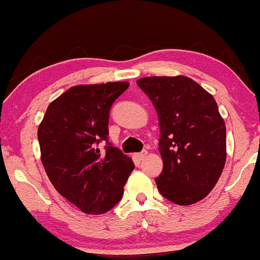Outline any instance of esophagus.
<instances>
[{"label":"esophagus","instance_id":"esophagus-1","mask_svg":"<svg viewBox=\"0 0 260 260\" xmlns=\"http://www.w3.org/2000/svg\"><path fill=\"white\" fill-rule=\"evenodd\" d=\"M147 155H148V151H147V150H143V151H141V152H139V154H135V155H134V158L137 159V160H142L143 158L146 157Z\"/></svg>","mask_w":260,"mask_h":260}]
</instances>
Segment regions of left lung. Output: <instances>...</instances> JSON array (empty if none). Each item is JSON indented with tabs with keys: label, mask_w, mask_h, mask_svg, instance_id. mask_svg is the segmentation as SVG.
<instances>
[{
	"label": "left lung",
	"mask_w": 260,
	"mask_h": 260,
	"mask_svg": "<svg viewBox=\"0 0 260 260\" xmlns=\"http://www.w3.org/2000/svg\"><path fill=\"white\" fill-rule=\"evenodd\" d=\"M138 85L158 115L163 171L157 188L166 199L187 206L215 186L226 158L225 123L211 93L179 76L142 77Z\"/></svg>",
	"instance_id": "1"
}]
</instances>
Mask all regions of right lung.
Here are the masks:
<instances>
[{"label": "right lung", "mask_w": 260, "mask_h": 260, "mask_svg": "<svg viewBox=\"0 0 260 260\" xmlns=\"http://www.w3.org/2000/svg\"><path fill=\"white\" fill-rule=\"evenodd\" d=\"M128 82L75 85L48 105L38 127L40 158L61 196L86 214H104L123 194L134 170L128 156L109 142L113 102ZM107 142L104 152L96 146Z\"/></svg>", "instance_id": "1"}]
</instances>
